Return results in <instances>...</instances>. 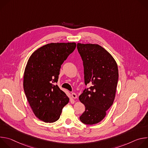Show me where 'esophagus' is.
<instances>
[{
	"instance_id": "34e87169",
	"label": "esophagus",
	"mask_w": 148,
	"mask_h": 148,
	"mask_svg": "<svg viewBox=\"0 0 148 148\" xmlns=\"http://www.w3.org/2000/svg\"><path fill=\"white\" fill-rule=\"evenodd\" d=\"M71 97H72L74 99H75V98H77V94H76L75 93H74V92H73V93L71 94Z\"/></svg>"
}]
</instances>
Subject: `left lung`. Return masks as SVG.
<instances>
[{
  "instance_id": "obj_1",
  "label": "left lung",
  "mask_w": 148,
  "mask_h": 148,
  "mask_svg": "<svg viewBox=\"0 0 148 148\" xmlns=\"http://www.w3.org/2000/svg\"><path fill=\"white\" fill-rule=\"evenodd\" d=\"M83 61L84 82L91 86L79 96L86 111L80 116L85 124L101 122L113 104L118 80L116 62L112 55L97 44L77 43Z\"/></svg>"
}]
</instances>
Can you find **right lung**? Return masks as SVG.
<instances>
[{"instance_id": "right-lung-1", "label": "right lung", "mask_w": 148, "mask_h": 148, "mask_svg": "<svg viewBox=\"0 0 148 148\" xmlns=\"http://www.w3.org/2000/svg\"><path fill=\"white\" fill-rule=\"evenodd\" d=\"M76 43H51L34 51L29 57L23 76V88L36 116L45 122H54L70 100L57 82L61 66L73 52Z\"/></svg>"}]
</instances>
